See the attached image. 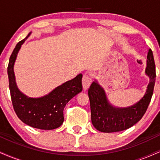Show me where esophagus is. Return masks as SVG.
<instances>
[{"mask_svg":"<svg viewBox=\"0 0 160 160\" xmlns=\"http://www.w3.org/2000/svg\"><path fill=\"white\" fill-rule=\"evenodd\" d=\"M92 82V78L91 77L88 76V75H83L82 80V88H83L84 90H86L89 87Z\"/></svg>","mask_w":160,"mask_h":160,"instance_id":"obj_1","label":"esophagus"}]
</instances>
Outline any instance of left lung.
Masks as SVG:
<instances>
[{
	"mask_svg": "<svg viewBox=\"0 0 160 160\" xmlns=\"http://www.w3.org/2000/svg\"><path fill=\"white\" fill-rule=\"evenodd\" d=\"M145 74L149 77L150 82L144 97L134 105L124 108L112 106L103 88L96 80L92 82L88 95L90 102L92 123L97 130L106 133L123 131L142 118L151 100L156 80L155 62L150 49L147 56Z\"/></svg>",
	"mask_w": 160,
	"mask_h": 160,
	"instance_id": "left-lung-1",
	"label": "left lung"
}]
</instances>
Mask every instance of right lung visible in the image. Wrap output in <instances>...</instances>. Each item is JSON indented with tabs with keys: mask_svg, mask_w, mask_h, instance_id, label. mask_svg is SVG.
<instances>
[{
	"mask_svg": "<svg viewBox=\"0 0 160 160\" xmlns=\"http://www.w3.org/2000/svg\"><path fill=\"white\" fill-rule=\"evenodd\" d=\"M19 41L11 54L7 74L11 99L16 115L24 123L33 128L52 130L64 122L63 111L68 102L82 91V74L57 86L49 94L40 98H30L18 89L13 67L21 46L30 36Z\"/></svg>",
	"mask_w": 160,
	"mask_h": 160,
	"instance_id": "right-lung-1",
	"label": "right lung"
}]
</instances>
